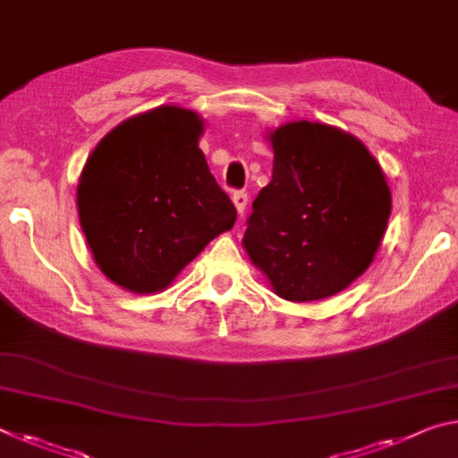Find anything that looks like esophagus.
<instances>
[{
    "label": "esophagus",
    "mask_w": 458,
    "mask_h": 458,
    "mask_svg": "<svg viewBox=\"0 0 458 458\" xmlns=\"http://www.w3.org/2000/svg\"><path fill=\"white\" fill-rule=\"evenodd\" d=\"M232 203H234L238 214H244L246 203H249V195H246L244 191H234L232 193Z\"/></svg>",
    "instance_id": "obj_1"
}]
</instances>
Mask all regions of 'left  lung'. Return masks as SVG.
I'll return each mask as SVG.
<instances>
[{
  "label": "left lung",
  "mask_w": 458,
  "mask_h": 458,
  "mask_svg": "<svg viewBox=\"0 0 458 458\" xmlns=\"http://www.w3.org/2000/svg\"><path fill=\"white\" fill-rule=\"evenodd\" d=\"M267 140L273 179L252 201L242 246L283 300H326L373 263L391 214L387 177L336 126L287 122Z\"/></svg>",
  "instance_id": "left-lung-1"
}]
</instances>
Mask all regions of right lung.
<instances>
[{
  "label": "right lung",
  "instance_id": "1",
  "mask_svg": "<svg viewBox=\"0 0 458 458\" xmlns=\"http://www.w3.org/2000/svg\"><path fill=\"white\" fill-rule=\"evenodd\" d=\"M203 120L158 106L110 130L77 183L93 260L130 293H158L222 232L236 209L199 148Z\"/></svg>",
  "mask_w": 458,
  "mask_h": 458
}]
</instances>
